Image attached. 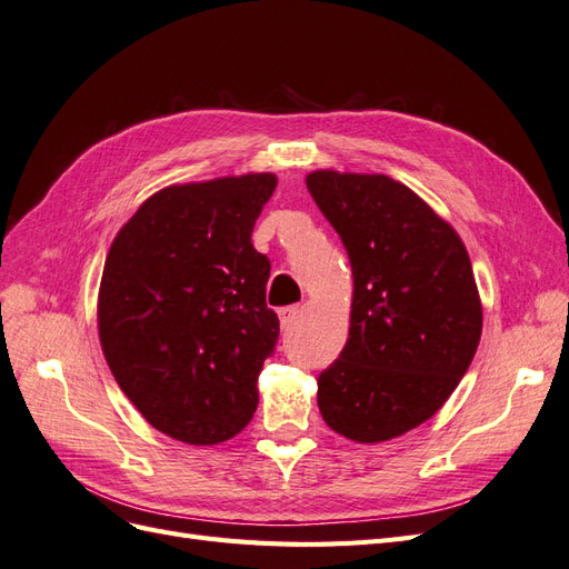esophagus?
Segmentation results:
<instances>
[{
    "label": "esophagus",
    "mask_w": 569,
    "mask_h": 569,
    "mask_svg": "<svg viewBox=\"0 0 569 569\" xmlns=\"http://www.w3.org/2000/svg\"><path fill=\"white\" fill-rule=\"evenodd\" d=\"M278 316H280L282 330H289V327L295 325V322H297V318L301 316V308H299V306H287V308H282V311H280Z\"/></svg>",
    "instance_id": "34e87169"
}]
</instances>
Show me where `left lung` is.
<instances>
[{
    "instance_id": "8db88e82",
    "label": "left lung",
    "mask_w": 569,
    "mask_h": 569,
    "mask_svg": "<svg viewBox=\"0 0 569 569\" xmlns=\"http://www.w3.org/2000/svg\"><path fill=\"white\" fill-rule=\"evenodd\" d=\"M306 187L353 272L347 347L318 377L327 427L380 443L427 422L468 372L481 299L458 232L410 187L380 173L313 170Z\"/></svg>"
}]
</instances>
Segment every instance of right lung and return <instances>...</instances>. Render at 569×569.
Masks as SVG:
<instances>
[{
  "mask_svg": "<svg viewBox=\"0 0 569 569\" xmlns=\"http://www.w3.org/2000/svg\"><path fill=\"white\" fill-rule=\"evenodd\" d=\"M272 173L170 184L118 230L97 327L118 387L170 439L213 446L242 432L280 335L266 306L270 261L251 244Z\"/></svg>",
  "mask_w": 569,
  "mask_h": 569,
  "instance_id": "obj_1",
  "label": "right lung"
}]
</instances>
